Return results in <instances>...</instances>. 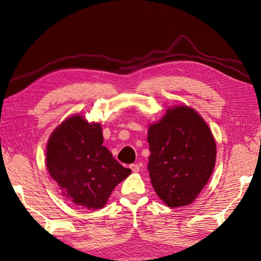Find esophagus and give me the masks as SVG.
<instances>
[{"mask_svg":"<svg viewBox=\"0 0 261 261\" xmlns=\"http://www.w3.org/2000/svg\"><path fill=\"white\" fill-rule=\"evenodd\" d=\"M129 168L132 169L133 172H138L139 169H140V167H139L138 164H130V165H129Z\"/></svg>","mask_w":261,"mask_h":261,"instance_id":"34e87169","label":"esophagus"}]
</instances>
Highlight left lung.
Listing matches in <instances>:
<instances>
[{"instance_id":"1","label":"left lung","mask_w":261,"mask_h":261,"mask_svg":"<svg viewBox=\"0 0 261 261\" xmlns=\"http://www.w3.org/2000/svg\"><path fill=\"white\" fill-rule=\"evenodd\" d=\"M151 185L170 208L192 204L208 183L216 161V143L205 120L188 106L168 108L148 126Z\"/></svg>"}]
</instances>
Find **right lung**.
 Returning <instances> with one entry per match:
<instances>
[{
    "instance_id": "right-lung-1",
    "label": "right lung",
    "mask_w": 261,
    "mask_h": 261,
    "mask_svg": "<svg viewBox=\"0 0 261 261\" xmlns=\"http://www.w3.org/2000/svg\"><path fill=\"white\" fill-rule=\"evenodd\" d=\"M102 127L76 114L50 135L46 165L62 194L76 206L103 208L115 189L130 173L102 145Z\"/></svg>"
}]
</instances>
